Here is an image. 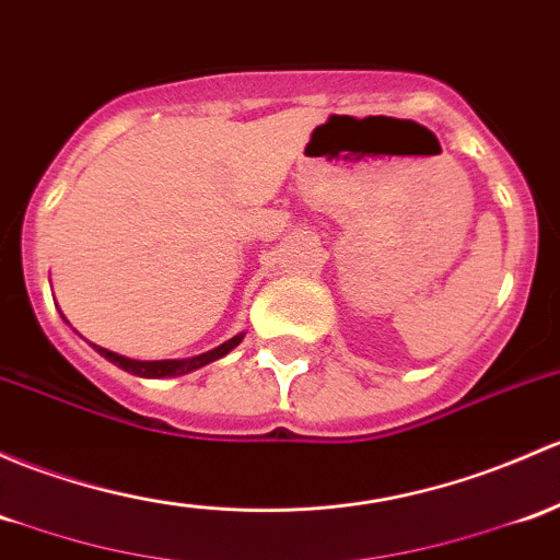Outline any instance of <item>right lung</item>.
<instances>
[{"instance_id": "right-lung-1", "label": "right lung", "mask_w": 560, "mask_h": 560, "mask_svg": "<svg viewBox=\"0 0 560 560\" xmlns=\"http://www.w3.org/2000/svg\"><path fill=\"white\" fill-rule=\"evenodd\" d=\"M241 340H244V332L233 335L231 340H225V343L217 346V349L206 351V354L187 357V359H155V362H144V359H131V357L115 354V351L102 349V346H96V343H91V346L104 359H109L112 364H117V368L126 370V373L139 375V378H176V375H187V373H192V370L203 368V364L217 362V359L225 357L228 351H233Z\"/></svg>"}]
</instances>
